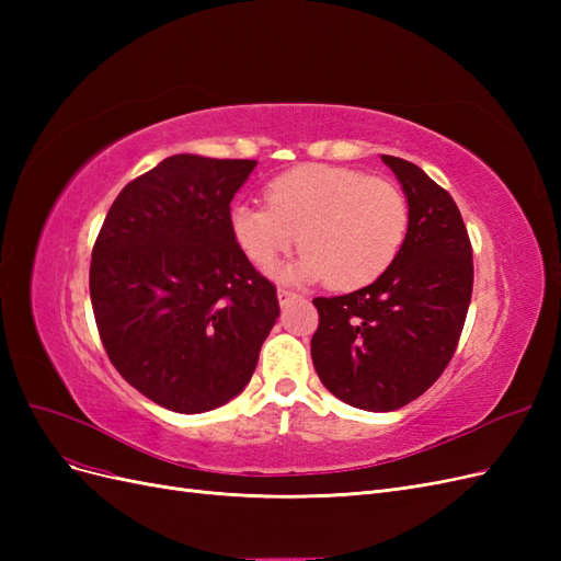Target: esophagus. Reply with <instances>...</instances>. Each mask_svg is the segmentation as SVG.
I'll use <instances>...</instances> for the list:
<instances>
[{"mask_svg": "<svg viewBox=\"0 0 561 561\" xmlns=\"http://www.w3.org/2000/svg\"><path fill=\"white\" fill-rule=\"evenodd\" d=\"M278 304H280V307H285V304H290L297 295L293 293V290H285V287H278Z\"/></svg>", "mask_w": 561, "mask_h": 561, "instance_id": "1", "label": "esophagus"}]
</instances>
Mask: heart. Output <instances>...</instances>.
I'll return each instance as SVG.
<instances>
[{"label":"heart","mask_w":561,"mask_h":561,"mask_svg":"<svg viewBox=\"0 0 561 561\" xmlns=\"http://www.w3.org/2000/svg\"><path fill=\"white\" fill-rule=\"evenodd\" d=\"M266 206L236 203V245L268 268L297 243L299 257L276 271L287 283L328 280L358 290L396 262L410 229V206L396 182L328 163H301L266 186Z\"/></svg>","instance_id":"b5f03b06"}]
</instances>
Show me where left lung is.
<instances>
[{
    "label": "left lung",
    "mask_w": 561,
    "mask_h": 561,
    "mask_svg": "<svg viewBox=\"0 0 561 561\" xmlns=\"http://www.w3.org/2000/svg\"><path fill=\"white\" fill-rule=\"evenodd\" d=\"M381 161L410 206L398 257L360 290L313 299L318 377L365 412H393L426 393L451 360L472 295V248L454 198L419 165Z\"/></svg>",
    "instance_id": "left-lung-1"
}]
</instances>
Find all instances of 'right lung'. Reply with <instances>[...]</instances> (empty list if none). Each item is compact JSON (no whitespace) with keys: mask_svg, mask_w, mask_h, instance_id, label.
<instances>
[{"mask_svg":"<svg viewBox=\"0 0 561 561\" xmlns=\"http://www.w3.org/2000/svg\"><path fill=\"white\" fill-rule=\"evenodd\" d=\"M257 161L175 154L116 196L91 260L100 339L145 398L201 414L250 383L280 313L229 229Z\"/></svg>","mask_w":561,"mask_h":561,"instance_id":"obj_1","label":"right lung"}]
</instances>
